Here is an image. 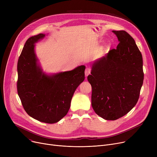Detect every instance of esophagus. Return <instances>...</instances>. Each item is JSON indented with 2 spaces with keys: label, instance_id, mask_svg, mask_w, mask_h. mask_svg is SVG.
I'll return each instance as SVG.
<instances>
[{
  "label": "esophagus",
  "instance_id": "1",
  "mask_svg": "<svg viewBox=\"0 0 157 157\" xmlns=\"http://www.w3.org/2000/svg\"><path fill=\"white\" fill-rule=\"evenodd\" d=\"M91 73V69H90V68L87 67L86 69H85V76H87L88 75H89V74Z\"/></svg>",
  "mask_w": 157,
  "mask_h": 157
}]
</instances>
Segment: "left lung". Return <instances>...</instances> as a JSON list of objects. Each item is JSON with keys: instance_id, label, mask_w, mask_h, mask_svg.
Returning a JSON list of instances; mask_svg holds the SVG:
<instances>
[{"instance_id": "left-lung-1", "label": "left lung", "mask_w": 157, "mask_h": 157, "mask_svg": "<svg viewBox=\"0 0 157 157\" xmlns=\"http://www.w3.org/2000/svg\"><path fill=\"white\" fill-rule=\"evenodd\" d=\"M113 32L120 43L93 64L87 77L92 108L107 120H116L134 108L144 80L143 56L134 39L124 30Z\"/></svg>"}]
</instances>
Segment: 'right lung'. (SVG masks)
I'll use <instances>...</instances> for the list:
<instances>
[{
    "mask_svg": "<svg viewBox=\"0 0 157 157\" xmlns=\"http://www.w3.org/2000/svg\"><path fill=\"white\" fill-rule=\"evenodd\" d=\"M44 36H32L24 45L17 65V91L29 116L41 122L55 123L68 113L73 94L85 79V66L46 75L37 65L34 53V43Z\"/></svg>",
    "mask_w": 157,
    "mask_h": 157,
    "instance_id": "right-lung-1",
    "label": "right lung"
}]
</instances>
